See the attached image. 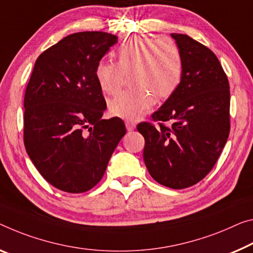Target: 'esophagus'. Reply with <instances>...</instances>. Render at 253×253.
Here are the masks:
<instances>
[{
  "label": "esophagus",
  "instance_id": "34e87169",
  "mask_svg": "<svg viewBox=\"0 0 253 253\" xmlns=\"http://www.w3.org/2000/svg\"><path fill=\"white\" fill-rule=\"evenodd\" d=\"M126 126L127 131H132L135 129V123L133 121H126Z\"/></svg>",
  "mask_w": 253,
  "mask_h": 253
}]
</instances>
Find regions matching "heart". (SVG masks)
I'll use <instances>...</instances> for the list:
<instances>
[{
	"mask_svg": "<svg viewBox=\"0 0 253 253\" xmlns=\"http://www.w3.org/2000/svg\"><path fill=\"white\" fill-rule=\"evenodd\" d=\"M115 57L116 63L103 59L95 67L97 84L107 95L118 92L124 75L131 73L129 80L133 87L120 92L108 103L114 116L138 120L153 106L155 96L166 99L180 86L183 57L170 38H131L116 50Z\"/></svg>",
	"mask_w": 253,
	"mask_h": 253,
	"instance_id": "b5f03b06",
	"label": "heart"
}]
</instances>
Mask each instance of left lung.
Segmentation results:
<instances>
[{
	"instance_id": "obj_1",
	"label": "left lung",
	"mask_w": 253,
	"mask_h": 253,
	"mask_svg": "<svg viewBox=\"0 0 253 253\" xmlns=\"http://www.w3.org/2000/svg\"><path fill=\"white\" fill-rule=\"evenodd\" d=\"M181 49L183 76L174 94L141 122L143 161L159 184L185 189L216 164L230 134V84L217 56L188 35H170ZM164 122H169L166 126Z\"/></svg>"
}]
</instances>
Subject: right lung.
<instances>
[{
	"instance_id": "right-lung-1",
	"label": "right lung",
	"mask_w": 253,
	"mask_h": 253,
	"mask_svg": "<svg viewBox=\"0 0 253 253\" xmlns=\"http://www.w3.org/2000/svg\"><path fill=\"white\" fill-rule=\"evenodd\" d=\"M116 42L115 35L103 32L69 35L38 56L27 84V154L41 175L64 192L94 188L126 132L121 119H102L106 102L95 78L97 62Z\"/></svg>"
}]
</instances>
